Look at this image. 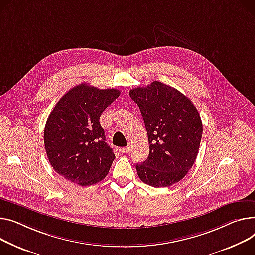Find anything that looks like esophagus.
<instances>
[{
  "label": "esophagus",
  "instance_id": "esophagus-1",
  "mask_svg": "<svg viewBox=\"0 0 255 255\" xmlns=\"http://www.w3.org/2000/svg\"><path fill=\"white\" fill-rule=\"evenodd\" d=\"M130 146H126V147H121L119 148V151L121 152V154H126V152H129L130 151Z\"/></svg>",
  "mask_w": 255,
  "mask_h": 255
}]
</instances>
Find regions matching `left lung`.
Wrapping results in <instances>:
<instances>
[{
  "instance_id": "8db88e82",
  "label": "left lung",
  "mask_w": 255,
  "mask_h": 255,
  "mask_svg": "<svg viewBox=\"0 0 255 255\" xmlns=\"http://www.w3.org/2000/svg\"><path fill=\"white\" fill-rule=\"evenodd\" d=\"M139 107L148 144V157L136 164L139 178L154 188L181 180L193 167L202 138L201 117L190 98L155 81L129 91Z\"/></svg>"
}]
</instances>
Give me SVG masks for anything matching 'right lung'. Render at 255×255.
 <instances>
[{
	"label": "right lung",
	"mask_w": 255,
	"mask_h": 255,
	"mask_svg": "<svg viewBox=\"0 0 255 255\" xmlns=\"http://www.w3.org/2000/svg\"><path fill=\"white\" fill-rule=\"evenodd\" d=\"M119 95L117 89L82 83L59 99L44 130L47 157L59 175L82 186L107 176L115 154L106 142L99 118Z\"/></svg>",
	"instance_id": "right-lung-1"
}]
</instances>
